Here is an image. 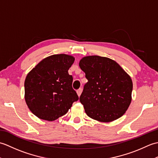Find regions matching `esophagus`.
I'll use <instances>...</instances> for the list:
<instances>
[{"label": "esophagus", "mask_w": 158, "mask_h": 158, "mask_svg": "<svg viewBox=\"0 0 158 158\" xmlns=\"http://www.w3.org/2000/svg\"><path fill=\"white\" fill-rule=\"evenodd\" d=\"M81 92H82V88H79V89L77 90V93L79 96H80V95L81 94Z\"/></svg>", "instance_id": "esophagus-1"}]
</instances>
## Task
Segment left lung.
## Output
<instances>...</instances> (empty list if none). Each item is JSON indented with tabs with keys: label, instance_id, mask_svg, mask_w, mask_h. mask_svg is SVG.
<instances>
[{
	"label": "left lung",
	"instance_id": "left-lung-1",
	"mask_svg": "<svg viewBox=\"0 0 158 158\" xmlns=\"http://www.w3.org/2000/svg\"><path fill=\"white\" fill-rule=\"evenodd\" d=\"M79 66L88 80L79 98L88 116L102 122L122 117L132 100L130 77L115 61L106 57H84Z\"/></svg>",
	"mask_w": 158,
	"mask_h": 158
}]
</instances>
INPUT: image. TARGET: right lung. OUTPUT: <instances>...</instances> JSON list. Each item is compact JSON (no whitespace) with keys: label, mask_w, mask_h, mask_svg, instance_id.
<instances>
[{"label":"right lung","mask_w":158,"mask_h":158,"mask_svg":"<svg viewBox=\"0 0 158 158\" xmlns=\"http://www.w3.org/2000/svg\"><path fill=\"white\" fill-rule=\"evenodd\" d=\"M73 56H50L40 62L25 79V100L29 109L39 118L56 120L68 112L79 96L73 88V76L68 70Z\"/></svg>","instance_id":"add662e5"}]
</instances>
